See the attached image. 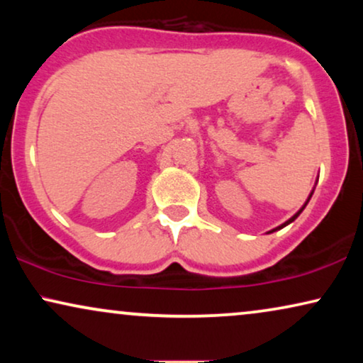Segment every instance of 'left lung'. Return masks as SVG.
<instances>
[{"mask_svg": "<svg viewBox=\"0 0 363 363\" xmlns=\"http://www.w3.org/2000/svg\"><path fill=\"white\" fill-rule=\"evenodd\" d=\"M311 196H312V193H311ZM311 196H309V198H307L306 205H307V203H309V200H311ZM306 205H304V206H302V208H301V210H299V211H297L294 216H292V218H289V220H287L286 223H282V225H281V226H277V228H274V230H272V231H276V230H281V228H284V226H287V225H289V223H292V221H294V220H296V218L301 215V213H302V210H304V208H306ZM272 231H269V233H272Z\"/></svg>", "mask_w": 363, "mask_h": 363, "instance_id": "1", "label": "left lung"}]
</instances>
